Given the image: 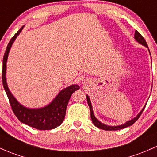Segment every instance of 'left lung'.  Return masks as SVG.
<instances>
[{
    "label": "left lung",
    "instance_id": "left-lung-1",
    "mask_svg": "<svg viewBox=\"0 0 157 157\" xmlns=\"http://www.w3.org/2000/svg\"><path fill=\"white\" fill-rule=\"evenodd\" d=\"M135 38L136 39L137 41H138L139 43H140L141 44L144 45V46H146L147 48H148L147 46V44L146 41H145V39L144 38V37L142 36L141 35H140V33L138 32V31H135ZM86 98H87V101H88V106H89V109H90V117H91V120L92 122H93L94 125H95L96 127L99 128L101 129H103V130H106V131H116V130H120V129H122V128H126L128 126H131L132 125H133L134 123H135V122H136L137 120L139 119V117L140 116V115H141L142 113H143L144 109L145 108V106L143 108V109H142L141 111H140V113H139V114L138 116H136L135 118H134L133 119H132V120L128 121V122H127L125 124H123V125H118V126H108V125H104V124L101 123V122H99V121L98 120V119L95 118L94 115V113H93V109H92V106H91V103H90V101L89 99V97L88 96V95H86Z\"/></svg>",
    "mask_w": 157,
    "mask_h": 157
}]
</instances>
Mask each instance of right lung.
<instances>
[{
	"instance_id": "1",
	"label": "right lung",
	"mask_w": 157,
	"mask_h": 157,
	"mask_svg": "<svg viewBox=\"0 0 157 157\" xmlns=\"http://www.w3.org/2000/svg\"><path fill=\"white\" fill-rule=\"evenodd\" d=\"M22 28L23 26L11 38L4 53V57H3L2 70L3 85L9 99L13 112L21 122L36 129H39V130H51L59 126L63 122L69 99L72 93L76 90H78L80 88L78 85H72L62 90L49 105L41 109H28L22 106L17 102V100L11 94L6 85V63L7 60L8 54H9L11 45L20 33Z\"/></svg>"
}]
</instances>
